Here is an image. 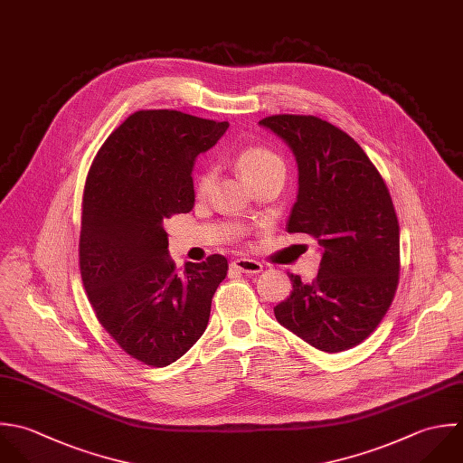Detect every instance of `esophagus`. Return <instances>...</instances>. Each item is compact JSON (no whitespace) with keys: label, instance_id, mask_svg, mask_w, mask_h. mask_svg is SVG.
Returning a JSON list of instances; mask_svg holds the SVG:
<instances>
[{"label":"esophagus","instance_id":"obj_1","mask_svg":"<svg viewBox=\"0 0 463 463\" xmlns=\"http://www.w3.org/2000/svg\"><path fill=\"white\" fill-rule=\"evenodd\" d=\"M232 269L243 272V274H260L263 270V265L256 260H249V258H241L232 261Z\"/></svg>","mask_w":463,"mask_h":463}]
</instances>
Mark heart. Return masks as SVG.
<instances>
[{
	"label": "heart",
	"mask_w": 463,
	"mask_h": 463,
	"mask_svg": "<svg viewBox=\"0 0 463 463\" xmlns=\"http://www.w3.org/2000/svg\"><path fill=\"white\" fill-rule=\"evenodd\" d=\"M236 165L250 184L265 175L274 173V171L285 173V164H283L281 156L263 146H250V147H245L243 151H240V155L236 158ZM213 182H214V167L207 165L194 178L196 194L205 196L211 191Z\"/></svg>",
	"instance_id": "heart-1"
}]
</instances>
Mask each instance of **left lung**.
Segmentation results:
<instances>
[{
    "instance_id": "left-lung-1",
    "label": "left lung",
    "mask_w": 463,
    "mask_h": 463,
    "mask_svg": "<svg viewBox=\"0 0 463 463\" xmlns=\"http://www.w3.org/2000/svg\"><path fill=\"white\" fill-rule=\"evenodd\" d=\"M261 126L296 155L298 200L287 231L321 245L312 283L290 274L292 294L276 319L328 354L363 343L386 316L399 285L401 236L390 191L363 147L314 115H272Z\"/></svg>"
}]
</instances>
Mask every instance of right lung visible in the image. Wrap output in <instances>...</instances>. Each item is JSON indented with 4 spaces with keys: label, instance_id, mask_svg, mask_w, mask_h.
<instances>
[{
    "label": "right lung",
    "instance_id": "right-lung-1",
    "mask_svg": "<svg viewBox=\"0 0 463 463\" xmlns=\"http://www.w3.org/2000/svg\"><path fill=\"white\" fill-rule=\"evenodd\" d=\"M229 122L175 109L129 115L102 144L82 194L79 267L104 330L133 359L164 368L205 332L229 263L213 254L180 274L167 218L194 207V158Z\"/></svg>",
    "mask_w": 463,
    "mask_h": 463
}]
</instances>
